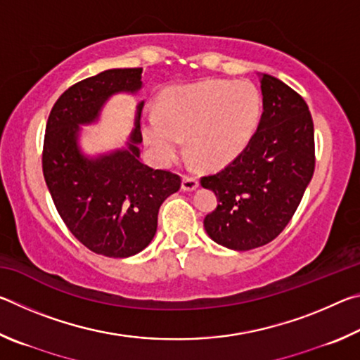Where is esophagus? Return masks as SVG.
Returning <instances> with one entry per match:
<instances>
[{
  "instance_id": "1",
  "label": "esophagus",
  "mask_w": 360,
  "mask_h": 360,
  "mask_svg": "<svg viewBox=\"0 0 360 360\" xmlns=\"http://www.w3.org/2000/svg\"><path fill=\"white\" fill-rule=\"evenodd\" d=\"M197 187H198V181L192 178V176H184V178H182V191L191 192V191H195Z\"/></svg>"
}]
</instances>
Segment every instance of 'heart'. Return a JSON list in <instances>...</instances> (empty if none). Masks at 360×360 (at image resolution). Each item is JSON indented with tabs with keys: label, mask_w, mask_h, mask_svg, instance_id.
<instances>
[{
	"label": "heart",
	"mask_w": 360,
	"mask_h": 360,
	"mask_svg": "<svg viewBox=\"0 0 360 360\" xmlns=\"http://www.w3.org/2000/svg\"><path fill=\"white\" fill-rule=\"evenodd\" d=\"M262 117V96L248 81H206L176 85L158 98L157 112L146 115L143 139L160 165H169L187 148L205 167L222 168L251 141Z\"/></svg>",
	"instance_id": "heart-1"
}]
</instances>
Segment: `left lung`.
<instances>
[{"mask_svg":"<svg viewBox=\"0 0 360 360\" xmlns=\"http://www.w3.org/2000/svg\"><path fill=\"white\" fill-rule=\"evenodd\" d=\"M262 112L245 150L200 182L217 197L205 217L212 241L249 251L276 238L302 202L314 173V127L308 105L289 85L260 76Z\"/></svg>","mask_w":360,"mask_h":360,"instance_id":"1","label":"left lung"}]
</instances>
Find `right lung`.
Segmentation results:
<instances>
[{
  "mask_svg": "<svg viewBox=\"0 0 360 360\" xmlns=\"http://www.w3.org/2000/svg\"><path fill=\"white\" fill-rule=\"evenodd\" d=\"M141 72L143 68L108 70L71 85L46 125L42 173L58 214L85 248L106 257L143 251L157 231L160 205L181 187V176L139 160L143 101L127 148L89 158L77 146L79 125L98 119L114 94L138 92Z\"/></svg>",
  "mask_w": 360,
  "mask_h": 360,
  "instance_id": "obj_1",
  "label": "right lung"
}]
</instances>
